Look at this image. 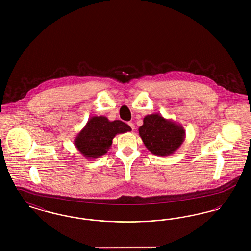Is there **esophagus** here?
<instances>
[{"label":"esophagus","mask_w":251,"mask_h":251,"mask_svg":"<svg viewBox=\"0 0 251 251\" xmlns=\"http://www.w3.org/2000/svg\"><path fill=\"white\" fill-rule=\"evenodd\" d=\"M128 124H129V126H130V127H131V130H132V131H133V130H134V128H135V126H134V124H133V123H132V122H129V123H128Z\"/></svg>","instance_id":"1"}]
</instances>
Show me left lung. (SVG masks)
Masks as SVG:
<instances>
[{"instance_id":"8db88e82","label":"left lung","mask_w":251,"mask_h":251,"mask_svg":"<svg viewBox=\"0 0 251 251\" xmlns=\"http://www.w3.org/2000/svg\"><path fill=\"white\" fill-rule=\"evenodd\" d=\"M138 131L146 148L161 157L172 155L185 139V130L180 124L159 114L146 116Z\"/></svg>"}]
</instances>
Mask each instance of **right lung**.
Here are the masks:
<instances>
[{
    "label": "right lung",
    "instance_id": "obj_1",
    "mask_svg": "<svg viewBox=\"0 0 251 251\" xmlns=\"http://www.w3.org/2000/svg\"><path fill=\"white\" fill-rule=\"evenodd\" d=\"M131 131V127L121 120L110 121L106 117L94 116L79 131L74 146L84 158L97 159L107 153L117 134Z\"/></svg>",
    "mask_w": 251,
    "mask_h": 251
}]
</instances>
